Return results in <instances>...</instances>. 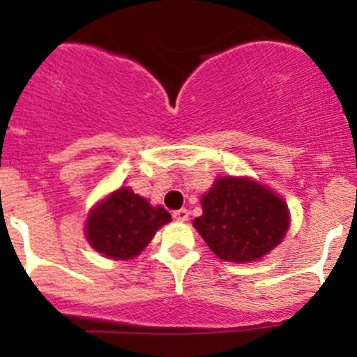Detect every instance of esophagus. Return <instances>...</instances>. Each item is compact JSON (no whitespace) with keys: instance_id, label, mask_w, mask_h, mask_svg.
Returning <instances> with one entry per match:
<instances>
[{"instance_id":"esophagus-1","label":"esophagus","mask_w":357,"mask_h":357,"mask_svg":"<svg viewBox=\"0 0 357 357\" xmlns=\"http://www.w3.org/2000/svg\"><path fill=\"white\" fill-rule=\"evenodd\" d=\"M172 217H174L176 220H179V222H185V220H188L190 212L186 208H179L176 210V212H172Z\"/></svg>"}]
</instances>
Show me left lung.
Instances as JSON below:
<instances>
[{
    "label": "left lung",
    "mask_w": 357,
    "mask_h": 357,
    "mask_svg": "<svg viewBox=\"0 0 357 357\" xmlns=\"http://www.w3.org/2000/svg\"><path fill=\"white\" fill-rule=\"evenodd\" d=\"M193 220L210 250L226 261L246 264L272 251L289 229L287 204L251 178H217Z\"/></svg>",
    "instance_id": "obj_1"
}]
</instances>
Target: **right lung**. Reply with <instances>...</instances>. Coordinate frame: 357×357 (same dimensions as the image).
<instances>
[{"instance_id":"add662e5","label":"right lung","mask_w":357,"mask_h":357,"mask_svg":"<svg viewBox=\"0 0 357 357\" xmlns=\"http://www.w3.org/2000/svg\"><path fill=\"white\" fill-rule=\"evenodd\" d=\"M167 222L171 213L166 208L152 207L130 188H119L90 210L85 238L104 257L131 260Z\"/></svg>"}]
</instances>
